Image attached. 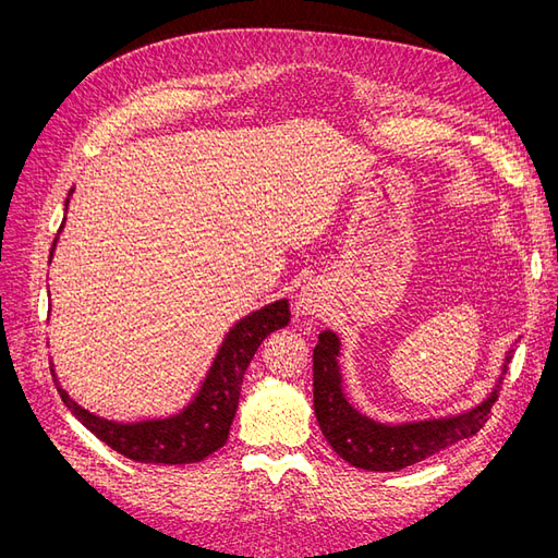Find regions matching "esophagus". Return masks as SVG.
Masks as SVG:
<instances>
[{"label": "esophagus", "mask_w": 558, "mask_h": 558, "mask_svg": "<svg viewBox=\"0 0 558 558\" xmlns=\"http://www.w3.org/2000/svg\"><path fill=\"white\" fill-rule=\"evenodd\" d=\"M320 305H324V298H320V291L312 289V286H307V289L302 291L298 298V307L302 314H314V312H318Z\"/></svg>", "instance_id": "obj_1"}]
</instances>
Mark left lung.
<instances>
[{
	"mask_svg": "<svg viewBox=\"0 0 558 558\" xmlns=\"http://www.w3.org/2000/svg\"><path fill=\"white\" fill-rule=\"evenodd\" d=\"M340 349L342 342L332 330L318 335L314 347V414L320 433L332 447V451L353 468L373 472H396L428 456L442 451L456 442L468 440L486 424L488 412L498 400L502 375L508 373L514 349L505 353L502 373L486 396L475 408L442 418L408 421V424H381V421L361 414L349 402L342 373H340Z\"/></svg>",
	"mask_w": 558,
	"mask_h": 558,
	"instance_id": "1",
	"label": "left lung"
}]
</instances>
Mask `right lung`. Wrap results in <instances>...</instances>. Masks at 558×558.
<instances>
[{
  "instance_id": "right-lung-1",
  "label": "right lung",
  "mask_w": 558,
  "mask_h": 558,
  "mask_svg": "<svg viewBox=\"0 0 558 558\" xmlns=\"http://www.w3.org/2000/svg\"><path fill=\"white\" fill-rule=\"evenodd\" d=\"M62 228L64 221L60 230ZM56 242L53 248H50V258H53ZM289 300H277L272 305H265L263 310L251 312L248 316L238 320L226 335V340L221 349H218L205 381L199 384L197 393L174 416L118 424V421L97 416L74 402L70 393L58 384L53 363H50V375L56 379L58 393L66 404V410L95 437H99L113 451L125 456V459L158 465L197 463L226 445L234 412H238L240 404L242 379L251 359L256 356L265 337L289 326Z\"/></svg>"
}]
</instances>
